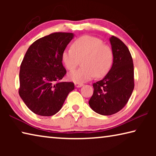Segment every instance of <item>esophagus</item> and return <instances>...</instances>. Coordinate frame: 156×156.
<instances>
[{
	"mask_svg": "<svg viewBox=\"0 0 156 156\" xmlns=\"http://www.w3.org/2000/svg\"><path fill=\"white\" fill-rule=\"evenodd\" d=\"M75 86H76V87H80L83 86V83H75Z\"/></svg>",
	"mask_w": 156,
	"mask_h": 156,
	"instance_id": "obj_1",
	"label": "esophagus"
}]
</instances>
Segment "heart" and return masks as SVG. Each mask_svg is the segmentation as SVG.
Returning <instances> with one entry per match:
<instances>
[{"mask_svg": "<svg viewBox=\"0 0 156 156\" xmlns=\"http://www.w3.org/2000/svg\"><path fill=\"white\" fill-rule=\"evenodd\" d=\"M62 61L68 70L72 71L83 59V67L68 74V78L74 83H82L96 76L103 77L109 72L113 61L112 49L103 44L97 37L84 35L73 42L62 53Z\"/></svg>", "mask_w": 156, "mask_h": 156, "instance_id": "heart-1", "label": "heart"}]
</instances>
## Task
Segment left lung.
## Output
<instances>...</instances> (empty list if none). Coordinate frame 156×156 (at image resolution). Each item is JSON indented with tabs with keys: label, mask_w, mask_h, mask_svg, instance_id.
I'll use <instances>...</instances> for the list:
<instances>
[{
	"label": "left lung",
	"mask_w": 156,
	"mask_h": 156,
	"mask_svg": "<svg viewBox=\"0 0 156 156\" xmlns=\"http://www.w3.org/2000/svg\"><path fill=\"white\" fill-rule=\"evenodd\" d=\"M110 43L113 54L112 67L102 80L93 84L89 106L95 112L110 115L122 109L134 88V69L131 53L123 42L114 36Z\"/></svg>",
	"instance_id": "1"
}]
</instances>
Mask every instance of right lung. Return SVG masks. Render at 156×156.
Listing matches in <instances>:
<instances>
[{"mask_svg":"<svg viewBox=\"0 0 156 156\" xmlns=\"http://www.w3.org/2000/svg\"><path fill=\"white\" fill-rule=\"evenodd\" d=\"M72 33L55 32L36 41L29 47L20 65L18 93L31 112L51 116L61 109L72 82H60L67 73L62 53L72 40Z\"/></svg>","mask_w":156,"mask_h":156,"instance_id":"right-lung-1","label":"right lung"}]
</instances>
